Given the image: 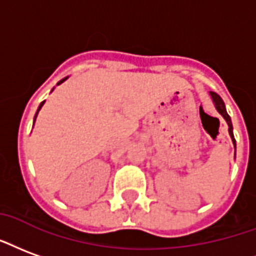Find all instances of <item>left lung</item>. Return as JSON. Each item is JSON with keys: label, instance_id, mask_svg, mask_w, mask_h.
I'll list each match as a JSON object with an SVG mask.
<instances>
[{"label": "left lung", "instance_id": "8db88e82", "mask_svg": "<svg viewBox=\"0 0 256 256\" xmlns=\"http://www.w3.org/2000/svg\"><path fill=\"white\" fill-rule=\"evenodd\" d=\"M210 96H212V100H213V103H214V107L216 110L218 111L221 115H222V118L226 120V123H228V132H229V136H230V138H232V142H234V156H236V140H234V126H232V120H230V116L228 115V112H226V108H225V103L224 100L220 98L218 94H216V92H210Z\"/></svg>", "mask_w": 256, "mask_h": 256}]
</instances>
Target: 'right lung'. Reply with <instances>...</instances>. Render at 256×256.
<instances>
[{
    "label": "right lung",
    "mask_w": 256,
    "mask_h": 256,
    "mask_svg": "<svg viewBox=\"0 0 256 256\" xmlns=\"http://www.w3.org/2000/svg\"><path fill=\"white\" fill-rule=\"evenodd\" d=\"M65 80H68V77H65V78H62V80H60V82H58V84H56V85L62 84V82H64V81H65ZM52 90H54V88H52ZM43 104H44V102H42V103H40V106H39V107H38V111H36V114H35V116H34V123H35V120H36V116H38V114H39V111H40V108H42V107H43Z\"/></svg>",
    "instance_id": "1"
}]
</instances>
